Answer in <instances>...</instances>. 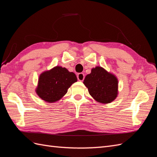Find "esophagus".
<instances>
[{"mask_svg": "<svg viewBox=\"0 0 157 157\" xmlns=\"http://www.w3.org/2000/svg\"><path fill=\"white\" fill-rule=\"evenodd\" d=\"M77 78L80 81H83L84 79V75L82 73H80L77 75Z\"/></svg>", "mask_w": 157, "mask_h": 157, "instance_id": "obj_1", "label": "esophagus"}]
</instances>
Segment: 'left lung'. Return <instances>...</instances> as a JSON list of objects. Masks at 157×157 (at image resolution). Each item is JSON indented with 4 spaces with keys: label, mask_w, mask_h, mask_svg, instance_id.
I'll list each match as a JSON object with an SVG mask.
<instances>
[{
    "label": "left lung",
    "mask_w": 157,
    "mask_h": 157,
    "mask_svg": "<svg viewBox=\"0 0 157 157\" xmlns=\"http://www.w3.org/2000/svg\"><path fill=\"white\" fill-rule=\"evenodd\" d=\"M83 83L88 88L89 94L99 103H111L117 96V78L101 67L93 68Z\"/></svg>",
    "instance_id": "8db88e82"
}]
</instances>
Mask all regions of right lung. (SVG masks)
Instances as JSON below:
<instances>
[{
  "label": "right lung",
  "instance_id": "1",
  "mask_svg": "<svg viewBox=\"0 0 157 157\" xmlns=\"http://www.w3.org/2000/svg\"><path fill=\"white\" fill-rule=\"evenodd\" d=\"M77 81L74 73L57 66L40 75L36 92L43 100L55 102L62 98L72 84Z\"/></svg>",
  "mask_w": 157,
  "mask_h": 157
}]
</instances>
